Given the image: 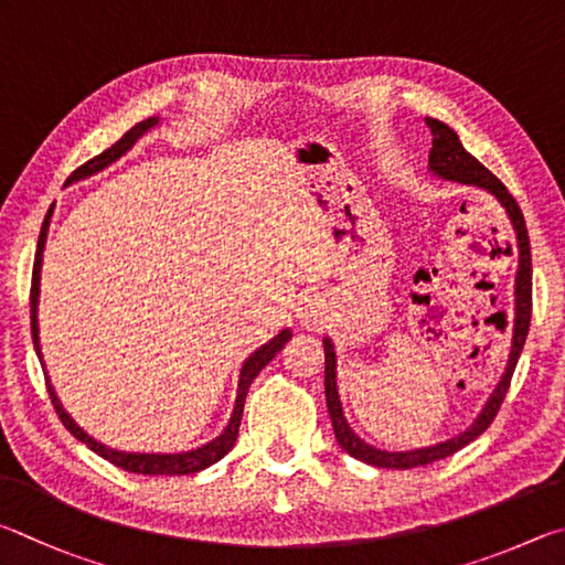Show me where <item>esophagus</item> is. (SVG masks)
<instances>
[{
    "instance_id": "obj_1",
    "label": "esophagus",
    "mask_w": 565,
    "mask_h": 565,
    "mask_svg": "<svg viewBox=\"0 0 565 565\" xmlns=\"http://www.w3.org/2000/svg\"><path fill=\"white\" fill-rule=\"evenodd\" d=\"M318 315H322L320 312V300L318 298H308V295H305L302 298V302H300V308H298V318L305 322V324H310V322H318Z\"/></svg>"
}]
</instances>
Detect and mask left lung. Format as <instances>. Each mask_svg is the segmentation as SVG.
I'll return each instance as SVG.
<instances>
[{
  "label": "left lung",
  "instance_id": "1",
  "mask_svg": "<svg viewBox=\"0 0 565 565\" xmlns=\"http://www.w3.org/2000/svg\"><path fill=\"white\" fill-rule=\"evenodd\" d=\"M427 126L431 131L429 171L434 175L444 178V181H457V183L487 188V191L503 205V211H507L513 231H516L519 270H516V288H513V295H516V308H513L511 352H509L507 372L501 374V382L497 384V390L491 392L489 402L483 404L481 414L473 419V424L467 431H461L459 437L431 444V447H424V449L384 451V449L372 447V444L360 439L358 434L352 431L348 419H344L340 392H338V354H334L332 340L324 338L322 340V344H324V397H328V409H330L334 437H338L340 447L348 451L350 457L360 459L364 463H372V467H382V469H414V467H424V463L447 459L454 451L463 449L469 441L477 439L479 434L487 431L489 424L493 422V417H497L501 409L503 397H507L513 370H516V362L521 358L523 342H526L529 324H531V247H529L526 221H523L519 203L513 201V195L507 191V185H503L487 166L479 163L477 158H473L467 148L461 146L459 136L454 134V128L437 121V118H427Z\"/></svg>",
  "mask_w": 565,
  "mask_h": 565
}]
</instances>
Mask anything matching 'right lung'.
<instances>
[{
    "label": "right lung",
    "mask_w": 565,
    "mask_h": 565,
    "mask_svg": "<svg viewBox=\"0 0 565 565\" xmlns=\"http://www.w3.org/2000/svg\"><path fill=\"white\" fill-rule=\"evenodd\" d=\"M153 126H158V116L146 118V121L136 124L131 131H126L118 141L106 148L104 153L94 156L92 161H86L84 166H78L76 171L68 175L66 183H76V181H84V178L94 175L98 171H104L106 166H111L114 161H118L126 151H131L134 143L141 138L146 131H151ZM49 217H52V211H49L46 221L42 225V233H39V243H36V257H34V273H32V298H29V308H32V340H34V350H36V358L42 362L44 367V360H42V348H39V280H42V257H44V245H46V233H49ZM292 338L290 330H282L280 334H275L270 342H265L260 350H255L250 358L243 362V370H241V380H237V397H235V407L231 414V422H227V427L217 434L215 439H211L203 447L191 449V451H181V454H138V451H118L106 447V444L96 441L88 437V434L78 427V424L68 417L66 409L62 407V402H58L56 392L52 384H49V397H52L54 409L58 414V419H62L64 427L74 434L78 441H84L88 449L98 457L111 461L114 467L124 469V471H131V473H148V477H183V473H195V471H203L211 467V463L221 461L227 451L235 447V439H237V429H241V419H243V407H245V394L250 390L253 380L260 374V370L265 367L267 362H270L277 352L285 348V342ZM46 374V372H44Z\"/></svg>",
    "instance_id": "add662e5"
}]
</instances>
